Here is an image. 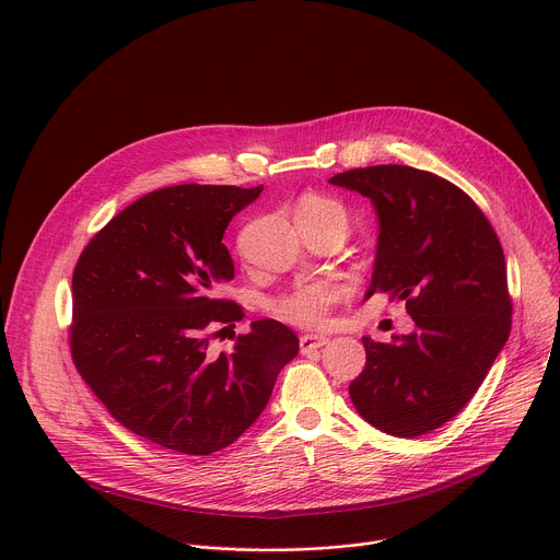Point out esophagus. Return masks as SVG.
<instances>
[{"mask_svg": "<svg viewBox=\"0 0 560 560\" xmlns=\"http://www.w3.org/2000/svg\"><path fill=\"white\" fill-rule=\"evenodd\" d=\"M328 341H330L328 335H303L299 339V348H301L303 354H307V352H312L316 348H324Z\"/></svg>", "mask_w": 560, "mask_h": 560, "instance_id": "obj_1", "label": "esophagus"}]
</instances>
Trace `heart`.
Returning <instances> with one entry per match:
<instances>
[{"label": "heart", "mask_w": 560, "mask_h": 560, "mask_svg": "<svg viewBox=\"0 0 560 560\" xmlns=\"http://www.w3.org/2000/svg\"><path fill=\"white\" fill-rule=\"evenodd\" d=\"M301 214H318V217H332L348 225L346 208L328 197H307L301 203ZM337 301V290L328 283H314L296 288L288 294L277 296L270 303L272 314H277L283 322L299 326V328H318L328 322V314L332 303Z\"/></svg>", "instance_id": "b5f03b06"}]
</instances>
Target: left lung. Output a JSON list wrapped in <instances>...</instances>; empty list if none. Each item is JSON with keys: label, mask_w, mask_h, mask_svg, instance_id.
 Masks as SVG:
<instances>
[{"label": "left lung", "mask_w": 560, "mask_h": 560, "mask_svg": "<svg viewBox=\"0 0 560 560\" xmlns=\"http://www.w3.org/2000/svg\"><path fill=\"white\" fill-rule=\"evenodd\" d=\"M330 184L368 197L378 217L365 299L387 292L415 318V332L392 343L363 337L365 368L350 398L385 434H428L467 406L510 337L501 242L481 208L434 173L387 164Z\"/></svg>", "instance_id": "1"}]
</instances>
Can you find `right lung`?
Returning <instances> with one entry per match:
<instances>
[{
	"label": "right lung",
	"mask_w": 560,
	"mask_h": 560,
	"mask_svg": "<svg viewBox=\"0 0 560 560\" xmlns=\"http://www.w3.org/2000/svg\"><path fill=\"white\" fill-rule=\"evenodd\" d=\"M261 190L184 184L148 192L74 266V368L113 419L154 445L192 456L228 447L259 419L299 352L296 335L275 318L253 322L228 354L208 348L244 318L242 305L214 294L234 277L221 238Z\"/></svg>",
	"instance_id": "obj_1"
}]
</instances>
